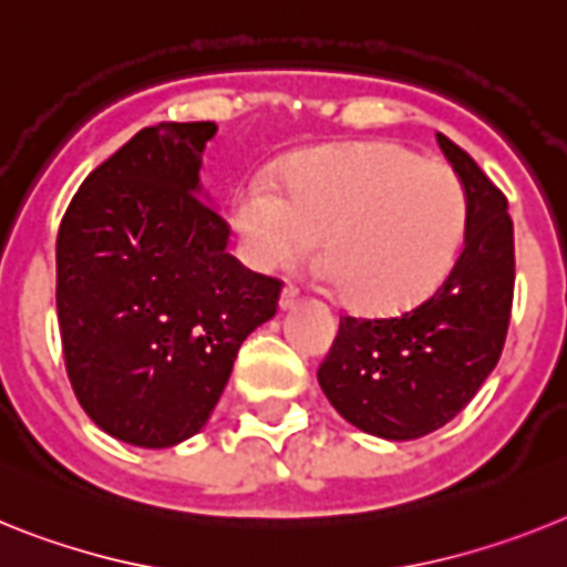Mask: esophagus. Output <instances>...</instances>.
I'll list each match as a JSON object with an SVG mask.
<instances>
[{"mask_svg":"<svg viewBox=\"0 0 567 567\" xmlns=\"http://www.w3.org/2000/svg\"><path fill=\"white\" fill-rule=\"evenodd\" d=\"M299 290L293 288V285H288V288L282 290V299H279V308H282V311H290V308H297L299 305Z\"/></svg>","mask_w":567,"mask_h":567,"instance_id":"esophagus-1","label":"esophagus"}]
</instances>
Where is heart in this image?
I'll list each match as a JSON object with an SVG mask.
<instances>
[{"label": "heart", "instance_id": "heart-1", "mask_svg": "<svg viewBox=\"0 0 567 567\" xmlns=\"http://www.w3.org/2000/svg\"><path fill=\"white\" fill-rule=\"evenodd\" d=\"M270 182L236 190L234 228L256 270H279L317 248L342 297L368 313L402 311L445 277L465 234L454 171L388 142L319 147Z\"/></svg>", "mask_w": 567, "mask_h": 567}]
</instances>
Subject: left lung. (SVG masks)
Here are the masks:
<instances>
[{"label":"left lung","instance_id":"left-lung-1","mask_svg":"<svg viewBox=\"0 0 567 567\" xmlns=\"http://www.w3.org/2000/svg\"><path fill=\"white\" fill-rule=\"evenodd\" d=\"M467 199L465 243L440 288L396 317H342L317 379L359 431L420 440L474 400L502 357L514 305L508 199L467 151L436 134Z\"/></svg>","mask_w":567,"mask_h":567}]
</instances>
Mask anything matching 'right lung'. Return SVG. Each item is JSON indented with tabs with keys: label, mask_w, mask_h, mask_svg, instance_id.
<instances>
[{
	"label": "right lung",
	"mask_w": 567,
	"mask_h": 567,
	"mask_svg": "<svg viewBox=\"0 0 567 567\" xmlns=\"http://www.w3.org/2000/svg\"><path fill=\"white\" fill-rule=\"evenodd\" d=\"M214 122H159L93 167L56 236L68 379L96 425L140 447L202 431L236 351L279 308L282 279L228 254L199 196Z\"/></svg>",
	"instance_id": "right-lung-1"
}]
</instances>
